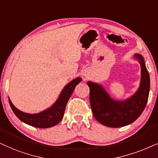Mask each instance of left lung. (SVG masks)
I'll return each instance as SVG.
<instances>
[{"mask_svg": "<svg viewBox=\"0 0 158 158\" xmlns=\"http://www.w3.org/2000/svg\"><path fill=\"white\" fill-rule=\"evenodd\" d=\"M134 58L141 65L142 79L136 94L126 101H115L98 84L88 81L92 111L97 121L108 127L118 128L135 121L146 107L150 92V75L143 57L135 54Z\"/></svg>", "mask_w": 158, "mask_h": 158, "instance_id": "obj_1", "label": "left lung"}]
</instances>
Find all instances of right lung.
Here are the masks:
<instances>
[{
    "label": "right lung",
    "mask_w": 158,
    "mask_h": 158,
    "mask_svg": "<svg viewBox=\"0 0 158 158\" xmlns=\"http://www.w3.org/2000/svg\"><path fill=\"white\" fill-rule=\"evenodd\" d=\"M81 78L78 77L68 84L60 94L58 100L51 108L37 114H28L19 110L9 100V104L16 117L27 124L40 129L52 127L57 125L64 117L65 108L69 98L72 94L76 86L81 82Z\"/></svg>",
    "instance_id": "right-lung-1"
}]
</instances>
